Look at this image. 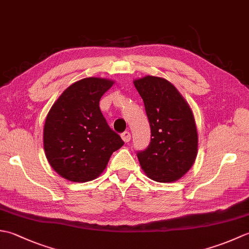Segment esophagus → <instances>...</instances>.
I'll return each mask as SVG.
<instances>
[{"mask_svg": "<svg viewBox=\"0 0 249 249\" xmlns=\"http://www.w3.org/2000/svg\"><path fill=\"white\" fill-rule=\"evenodd\" d=\"M121 137H122V139H123L124 142H129L130 138H131V135H130L129 131H124V133H122Z\"/></svg>", "mask_w": 249, "mask_h": 249, "instance_id": "esophagus-1", "label": "esophagus"}]
</instances>
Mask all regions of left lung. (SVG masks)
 I'll return each mask as SVG.
<instances>
[{
	"label": "left lung",
	"mask_w": 249,
	"mask_h": 249,
	"mask_svg": "<svg viewBox=\"0 0 249 249\" xmlns=\"http://www.w3.org/2000/svg\"><path fill=\"white\" fill-rule=\"evenodd\" d=\"M134 84L143 99L151 127L149 146L137 153L140 166L156 182L177 181L197 157L198 134L193 111L166 79L145 76Z\"/></svg>",
	"instance_id": "left-lung-1"
}]
</instances>
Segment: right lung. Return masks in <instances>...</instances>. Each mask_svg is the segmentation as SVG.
Masks as SVG:
<instances>
[{"label": "right lung", "instance_id": "right-lung-1", "mask_svg": "<svg viewBox=\"0 0 249 249\" xmlns=\"http://www.w3.org/2000/svg\"><path fill=\"white\" fill-rule=\"evenodd\" d=\"M114 81L84 78L68 87L52 106L44 126V149L50 166L68 181L99 177L112 153L124 144L109 127L99 100Z\"/></svg>", "mask_w": 249, "mask_h": 249}]
</instances>
